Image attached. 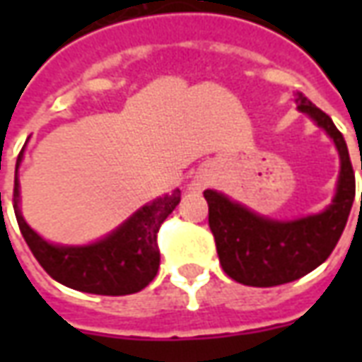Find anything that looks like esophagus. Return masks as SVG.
<instances>
[{"label":"esophagus","instance_id":"1","mask_svg":"<svg viewBox=\"0 0 362 362\" xmlns=\"http://www.w3.org/2000/svg\"><path fill=\"white\" fill-rule=\"evenodd\" d=\"M202 186H204V184H196V188H197V189L202 188Z\"/></svg>","mask_w":362,"mask_h":362}]
</instances>
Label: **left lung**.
Returning <instances> with one entry per match:
<instances>
[{"label": "left lung", "mask_w": 362, "mask_h": 362, "mask_svg": "<svg viewBox=\"0 0 362 362\" xmlns=\"http://www.w3.org/2000/svg\"><path fill=\"white\" fill-rule=\"evenodd\" d=\"M295 103L298 112H304L334 139L339 153L337 189L324 211L293 221H277L250 211L217 189L204 192L209 205V228L215 236L223 272L250 287L291 283L322 266L334 252L355 199V173L341 132L303 93H296Z\"/></svg>", "instance_id": "left-lung-1"}]
</instances>
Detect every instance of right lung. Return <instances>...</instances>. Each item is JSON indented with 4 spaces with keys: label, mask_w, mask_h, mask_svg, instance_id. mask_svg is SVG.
<instances>
[{
    "label": "right lung",
    "mask_w": 362,
    "mask_h": 362,
    "mask_svg": "<svg viewBox=\"0 0 362 362\" xmlns=\"http://www.w3.org/2000/svg\"><path fill=\"white\" fill-rule=\"evenodd\" d=\"M15 166L13 209L21 235L35 254L38 264L54 279L75 291L90 295H132L155 279L160 264L157 233L163 221L180 204V189L157 197L126 219L110 235L85 246H64L44 240L28 227L19 207V165ZM1 196V194H0Z\"/></svg>",
    "instance_id": "1"
}]
</instances>
